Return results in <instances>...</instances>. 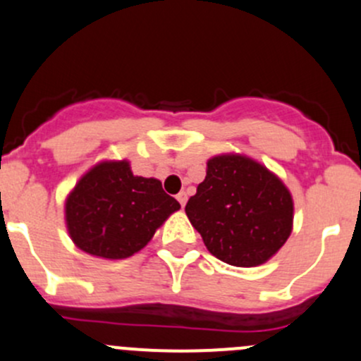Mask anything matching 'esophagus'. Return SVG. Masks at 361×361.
<instances>
[{"label":"esophagus","mask_w":361,"mask_h":361,"mask_svg":"<svg viewBox=\"0 0 361 361\" xmlns=\"http://www.w3.org/2000/svg\"><path fill=\"white\" fill-rule=\"evenodd\" d=\"M176 199H178V202L181 204V207H185V204H187V194H185V192H180V194L176 195Z\"/></svg>","instance_id":"34e87169"}]
</instances>
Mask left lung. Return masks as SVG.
<instances>
[{"label": "left lung", "instance_id": "8db88e82", "mask_svg": "<svg viewBox=\"0 0 361 361\" xmlns=\"http://www.w3.org/2000/svg\"><path fill=\"white\" fill-rule=\"evenodd\" d=\"M185 211L209 253L235 267L269 260L290 238L293 224L288 188L241 155L211 159Z\"/></svg>", "mask_w": 361, "mask_h": 361}]
</instances>
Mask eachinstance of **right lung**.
<instances>
[{"label":"right lung","mask_w":361,"mask_h":361,"mask_svg":"<svg viewBox=\"0 0 361 361\" xmlns=\"http://www.w3.org/2000/svg\"><path fill=\"white\" fill-rule=\"evenodd\" d=\"M180 202L154 178L134 176L129 162H101L76 183L66 201L73 243L94 257L127 258L147 246Z\"/></svg>","instance_id":"obj_1"}]
</instances>
